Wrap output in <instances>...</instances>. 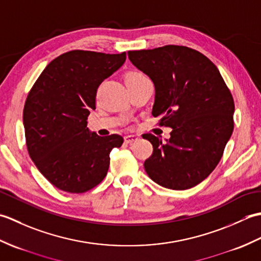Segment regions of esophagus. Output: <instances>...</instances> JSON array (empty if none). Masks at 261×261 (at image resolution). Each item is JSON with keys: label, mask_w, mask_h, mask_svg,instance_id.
Segmentation results:
<instances>
[{"label": "esophagus", "mask_w": 261, "mask_h": 261, "mask_svg": "<svg viewBox=\"0 0 261 261\" xmlns=\"http://www.w3.org/2000/svg\"><path fill=\"white\" fill-rule=\"evenodd\" d=\"M139 139V137L135 136V135H129V136H125L124 137V142L125 143H132V142H136Z\"/></svg>", "instance_id": "1"}]
</instances>
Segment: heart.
Instances as JSON below:
<instances>
[{
    "label": "heart",
    "mask_w": 261,
    "mask_h": 261,
    "mask_svg": "<svg viewBox=\"0 0 261 261\" xmlns=\"http://www.w3.org/2000/svg\"><path fill=\"white\" fill-rule=\"evenodd\" d=\"M142 77H146L143 74L139 73V71H130L127 73L125 76V81H132V80H138V79H142Z\"/></svg>",
    "instance_id": "obj_1"
}]
</instances>
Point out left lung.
I'll return each mask as SVG.
<instances>
[{
    "mask_svg": "<svg viewBox=\"0 0 261 261\" xmlns=\"http://www.w3.org/2000/svg\"><path fill=\"white\" fill-rule=\"evenodd\" d=\"M130 62L154 85L152 115L171 127L164 142L151 134L153 152L145 162L158 185L182 191L212 173L233 131L234 102L219 69L203 54L168 45L127 51Z\"/></svg>",
    "mask_w": 261,
    "mask_h": 261,
    "instance_id": "8db88e82",
    "label": "left lung"
}]
</instances>
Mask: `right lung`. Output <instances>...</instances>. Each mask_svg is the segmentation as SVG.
Masks as SVG:
<instances>
[{"instance_id": "1", "label": "right lung", "mask_w": 261, "mask_h": 261, "mask_svg": "<svg viewBox=\"0 0 261 261\" xmlns=\"http://www.w3.org/2000/svg\"><path fill=\"white\" fill-rule=\"evenodd\" d=\"M125 53L71 50L47 65L28 94L23 125L28 152L54 186L68 193L92 190L107 176L119 135L99 137L87 127L99 84L125 62Z\"/></svg>"}]
</instances>
